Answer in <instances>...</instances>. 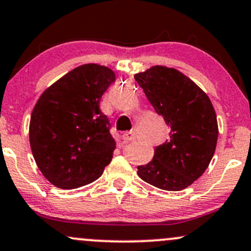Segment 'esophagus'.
I'll return each instance as SVG.
<instances>
[{"mask_svg": "<svg viewBox=\"0 0 251 251\" xmlns=\"http://www.w3.org/2000/svg\"><path fill=\"white\" fill-rule=\"evenodd\" d=\"M123 139L125 142H133L136 139V136H134V132H132V131H128V132L123 134Z\"/></svg>", "mask_w": 251, "mask_h": 251, "instance_id": "34e87169", "label": "esophagus"}]
</instances>
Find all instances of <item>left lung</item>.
<instances>
[{
  "mask_svg": "<svg viewBox=\"0 0 251 251\" xmlns=\"http://www.w3.org/2000/svg\"><path fill=\"white\" fill-rule=\"evenodd\" d=\"M134 79L171 127L170 138L155 149L149 163L137 167V173L167 191L188 188L204 173L215 151L219 131L212 102L174 68L155 66Z\"/></svg>",
  "mask_w": 251,
  "mask_h": 251,
  "instance_id": "obj_1",
  "label": "left lung"
}]
</instances>
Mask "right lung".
<instances>
[{
	"label": "right lung",
	"mask_w": 251,
	"mask_h": 251,
	"mask_svg": "<svg viewBox=\"0 0 251 251\" xmlns=\"http://www.w3.org/2000/svg\"><path fill=\"white\" fill-rule=\"evenodd\" d=\"M115 80L96 63L79 66L42 94L31 114L30 144L39 171L60 189H75L102 176L115 142L100 101Z\"/></svg>",
	"instance_id": "right-lung-1"
}]
</instances>
